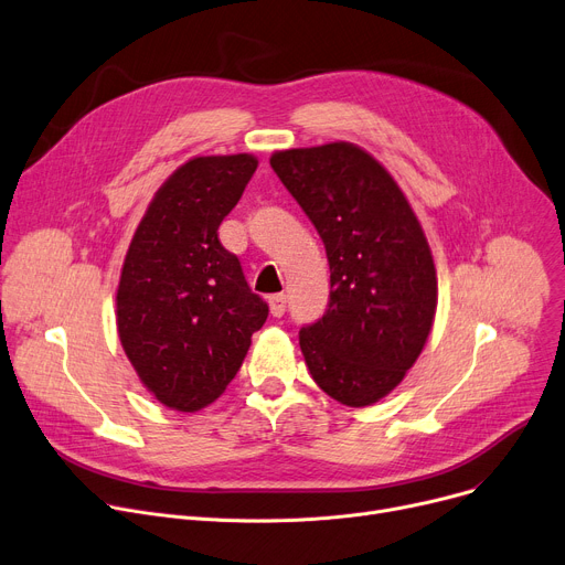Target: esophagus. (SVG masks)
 <instances>
[{
	"mask_svg": "<svg viewBox=\"0 0 565 565\" xmlns=\"http://www.w3.org/2000/svg\"><path fill=\"white\" fill-rule=\"evenodd\" d=\"M269 308H271L274 317H282L285 310H287V296L285 294H274L269 298Z\"/></svg>",
	"mask_w": 565,
	"mask_h": 565,
	"instance_id": "34e87169",
	"label": "esophagus"
}]
</instances>
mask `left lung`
Masks as SVG:
<instances>
[{"label": "left lung", "mask_w": 565, "mask_h": 565, "mask_svg": "<svg viewBox=\"0 0 565 565\" xmlns=\"http://www.w3.org/2000/svg\"><path fill=\"white\" fill-rule=\"evenodd\" d=\"M271 169L326 248L330 301L298 333L315 383L364 408L419 358L438 308V278L408 198L367 150L347 141L271 154Z\"/></svg>", "instance_id": "left-lung-1"}]
</instances>
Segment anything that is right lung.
Wrapping results in <instances>:
<instances>
[{
  "label": "right lung",
  "instance_id": "1",
  "mask_svg": "<svg viewBox=\"0 0 565 565\" xmlns=\"http://www.w3.org/2000/svg\"><path fill=\"white\" fill-rule=\"evenodd\" d=\"M255 169L246 152L189 159L157 189L127 248L118 338L141 383L171 411L216 402L269 317L237 255L218 242Z\"/></svg>",
  "mask_w": 565,
  "mask_h": 565
}]
</instances>
